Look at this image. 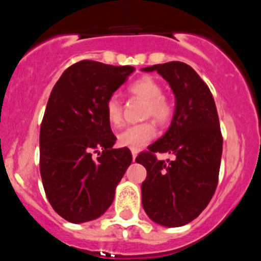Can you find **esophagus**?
I'll return each instance as SVG.
<instances>
[{
	"instance_id": "34e87169",
	"label": "esophagus",
	"mask_w": 261,
	"mask_h": 261,
	"mask_svg": "<svg viewBox=\"0 0 261 261\" xmlns=\"http://www.w3.org/2000/svg\"><path fill=\"white\" fill-rule=\"evenodd\" d=\"M130 151H132V159L135 161L136 156H137V154H138V150L137 149H130Z\"/></svg>"
}]
</instances>
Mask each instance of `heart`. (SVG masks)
<instances>
[{"label": "heart", "mask_w": 261, "mask_h": 261, "mask_svg": "<svg viewBox=\"0 0 261 261\" xmlns=\"http://www.w3.org/2000/svg\"><path fill=\"white\" fill-rule=\"evenodd\" d=\"M130 95L145 100L142 116L151 117L159 125H166L174 116V103L163 94L162 85L151 75H142L128 86ZM106 116L108 123L119 126L123 121V106L116 95H112L106 102ZM156 129L153 121L147 120L125 128L117 135V144L129 149H140L155 137Z\"/></svg>", "instance_id": "heart-1"}]
</instances>
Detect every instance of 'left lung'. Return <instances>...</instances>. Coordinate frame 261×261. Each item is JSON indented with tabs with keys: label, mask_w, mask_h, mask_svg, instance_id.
<instances>
[{
	"label": "left lung",
	"mask_w": 261,
	"mask_h": 261,
	"mask_svg": "<svg viewBox=\"0 0 261 261\" xmlns=\"http://www.w3.org/2000/svg\"><path fill=\"white\" fill-rule=\"evenodd\" d=\"M142 70L158 71L176 99L171 126L136 158L147 172L142 206L154 222L177 227L195 220L216 192L223 144L220 120L208 85L190 65L171 61ZM156 152L175 159L159 161Z\"/></svg>",
	"instance_id": "left-lung-1"
}]
</instances>
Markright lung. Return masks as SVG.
Returning a JSON list of instances; mask_svg holds the SVG:
<instances>
[{"label": "right lung", "mask_w": 261, "mask_h": 261, "mask_svg": "<svg viewBox=\"0 0 261 261\" xmlns=\"http://www.w3.org/2000/svg\"><path fill=\"white\" fill-rule=\"evenodd\" d=\"M135 71L82 60L53 87L40 125V175L59 216L73 223L102 216L132 162L128 147L114 149L106 102Z\"/></svg>", "instance_id": "obj_1"}]
</instances>
